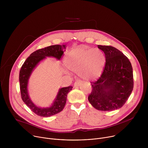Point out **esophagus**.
<instances>
[{"label":"esophagus","instance_id":"esophagus-1","mask_svg":"<svg viewBox=\"0 0 148 148\" xmlns=\"http://www.w3.org/2000/svg\"><path fill=\"white\" fill-rule=\"evenodd\" d=\"M81 83H82L81 80H80V79H77V81H75L74 86V87H78V86H80Z\"/></svg>","mask_w":148,"mask_h":148}]
</instances>
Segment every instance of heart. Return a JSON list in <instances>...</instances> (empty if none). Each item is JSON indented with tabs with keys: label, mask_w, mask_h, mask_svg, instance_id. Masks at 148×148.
Wrapping results in <instances>:
<instances>
[{
	"label": "heart",
	"mask_w": 148,
	"mask_h": 148,
	"mask_svg": "<svg viewBox=\"0 0 148 148\" xmlns=\"http://www.w3.org/2000/svg\"><path fill=\"white\" fill-rule=\"evenodd\" d=\"M64 62L68 70L78 73L84 79H91L101 74L105 66V58L103 51L99 49L79 47L66 54Z\"/></svg>",
	"instance_id": "b5f03b06"
}]
</instances>
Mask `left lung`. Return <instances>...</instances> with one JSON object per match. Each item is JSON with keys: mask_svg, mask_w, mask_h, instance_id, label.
<instances>
[{"mask_svg": "<svg viewBox=\"0 0 148 148\" xmlns=\"http://www.w3.org/2000/svg\"><path fill=\"white\" fill-rule=\"evenodd\" d=\"M105 54V64L99 78L91 82L88 99L97 110L109 111L121 108L134 88L133 71L129 59L110 46L98 45Z\"/></svg>", "mask_w": 148, "mask_h": 148, "instance_id": "left-lung-1", "label": "left lung"}]
</instances>
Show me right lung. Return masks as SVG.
<instances>
[{
	"instance_id": "add662e5",
	"label": "right lung",
	"mask_w": 148,
	"mask_h": 148,
	"mask_svg": "<svg viewBox=\"0 0 148 148\" xmlns=\"http://www.w3.org/2000/svg\"><path fill=\"white\" fill-rule=\"evenodd\" d=\"M62 47L66 48L64 45H63ZM63 53L64 52L62 50V46L60 45L50 46L37 50L32 53L26 60L20 70L19 81L22 99L27 106L38 116L48 117L61 112L66 105L67 94L72 90L73 87L69 86L61 88L60 89L52 106L47 108H41L36 106L29 97L27 88L28 79L33 70L41 60L45 58L46 57H53L57 60H60Z\"/></svg>"
}]
</instances>
